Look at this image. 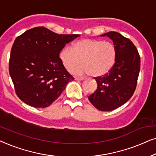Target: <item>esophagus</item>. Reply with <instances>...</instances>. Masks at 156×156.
Masks as SVG:
<instances>
[{"label": "esophagus", "instance_id": "esophagus-1", "mask_svg": "<svg viewBox=\"0 0 156 156\" xmlns=\"http://www.w3.org/2000/svg\"><path fill=\"white\" fill-rule=\"evenodd\" d=\"M75 78V80H80V81H83V80H84L85 79L83 78H79V77H75L74 78Z\"/></svg>", "mask_w": 156, "mask_h": 156}]
</instances>
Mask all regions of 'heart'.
<instances>
[{
  "label": "heart",
  "mask_w": 156,
  "mask_h": 156,
  "mask_svg": "<svg viewBox=\"0 0 156 156\" xmlns=\"http://www.w3.org/2000/svg\"><path fill=\"white\" fill-rule=\"evenodd\" d=\"M117 56L115 46L108 41L83 38L66 47L59 53V59L64 68L71 71L80 63V67L71 72L76 74H90L93 77L105 75L115 65Z\"/></svg>",
  "instance_id": "1"
}]
</instances>
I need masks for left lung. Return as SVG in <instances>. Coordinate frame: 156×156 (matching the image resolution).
<instances>
[{
	"mask_svg": "<svg viewBox=\"0 0 156 156\" xmlns=\"http://www.w3.org/2000/svg\"><path fill=\"white\" fill-rule=\"evenodd\" d=\"M101 37H108L117 51L115 65L105 76L95 78L98 89L88 97L100 111L109 112L125 104L134 93L140 71V56L130 39L116 32Z\"/></svg>",
	"mask_w": 156,
	"mask_h": 156,
	"instance_id": "left-lung-1",
	"label": "left lung"
}]
</instances>
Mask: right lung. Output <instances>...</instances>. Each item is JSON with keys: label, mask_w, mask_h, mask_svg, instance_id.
<instances>
[{"label": "right lung", "mask_w": 156, "mask_h": 156, "mask_svg": "<svg viewBox=\"0 0 156 156\" xmlns=\"http://www.w3.org/2000/svg\"><path fill=\"white\" fill-rule=\"evenodd\" d=\"M78 36L37 27L15 39L9 73L20 99L30 106L45 108L60 96L74 78L62 65L59 53Z\"/></svg>", "instance_id": "obj_1"}]
</instances>
